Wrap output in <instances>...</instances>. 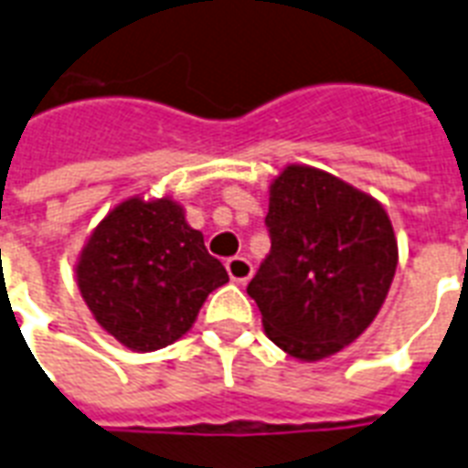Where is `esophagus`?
I'll list each match as a JSON object with an SVG mask.
<instances>
[{"instance_id": "obj_1", "label": "esophagus", "mask_w": 468, "mask_h": 468, "mask_svg": "<svg viewBox=\"0 0 468 468\" xmlns=\"http://www.w3.org/2000/svg\"><path fill=\"white\" fill-rule=\"evenodd\" d=\"M226 270H228V277L238 282V284H245L250 277H252V264H250L248 257H230L226 262Z\"/></svg>"}]
</instances>
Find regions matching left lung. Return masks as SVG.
Here are the masks:
<instances>
[{"mask_svg": "<svg viewBox=\"0 0 468 468\" xmlns=\"http://www.w3.org/2000/svg\"><path fill=\"white\" fill-rule=\"evenodd\" d=\"M271 250L248 284L264 333L315 362L355 342L377 318L399 248L378 201L337 176L292 165L270 189Z\"/></svg>", "mask_w": 468, "mask_h": 468, "instance_id": "left-lung-1", "label": "left lung"}]
</instances>
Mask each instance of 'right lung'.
I'll list each match as a JSON object with an SVG mask.
<instances>
[{
    "label": "right lung",
    "mask_w": 468,
    "mask_h": 468,
    "mask_svg": "<svg viewBox=\"0 0 468 468\" xmlns=\"http://www.w3.org/2000/svg\"><path fill=\"white\" fill-rule=\"evenodd\" d=\"M226 282V267L169 198L116 206L77 264V284L99 325L135 352L179 340Z\"/></svg>",
    "instance_id": "1"
}]
</instances>
